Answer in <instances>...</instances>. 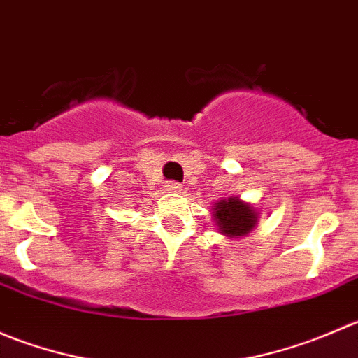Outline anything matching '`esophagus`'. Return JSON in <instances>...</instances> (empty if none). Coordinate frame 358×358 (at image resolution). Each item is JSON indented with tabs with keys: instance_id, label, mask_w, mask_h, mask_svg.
<instances>
[{
	"instance_id": "obj_1",
	"label": "esophagus",
	"mask_w": 358,
	"mask_h": 358,
	"mask_svg": "<svg viewBox=\"0 0 358 358\" xmlns=\"http://www.w3.org/2000/svg\"><path fill=\"white\" fill-rule=\"evenodd\" d=\"M164 187H166V190H168V192H175V194L182 192V190H183V187L180 185V183H176V182H168Z\"/></svg>"
}]
</instances>
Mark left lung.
I'll use <instances>...</instances> for the list:
<instances>
[{"label":"left lung","mask_w":358,"mask_h":358,"mask_svg":"<svg viewBox=\"0 0 358 358\" xmlns=\"http://www.w3.org/2000/svg\"><path fill=\"white\" fill-rule=\"evenodd\" d=\"M211 209L216 232L230 239L248 236L259 220V209L239 197H222Z\"/></svg>","instance_id":"left-lung-1"}]
</instances>
